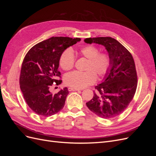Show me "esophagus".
I'll return each instance as SVG.
<instances>
[{"mask_svg":"<svg viewBox=\"0 0 156 156\" xmlns=\"http://www.w3.org/2000/svg\"><path fill=\"white\" fill-rule=\"evenodd\" d=\"M68 90L69 91H79V90H80L78 89V88H72V87H69Z\"/></svg>","mask_w":156,"mask_h":156,"instance_id":"34e87169","label":"esophagus"}]
</instances>
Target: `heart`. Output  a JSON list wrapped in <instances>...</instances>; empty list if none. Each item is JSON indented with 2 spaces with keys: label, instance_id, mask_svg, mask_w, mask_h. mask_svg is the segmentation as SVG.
Instances as JSON below:
<instances>
[{
  "label": "heart",
  "instance_id": "1",
  "mask_svg": "<svg viewBox=\"0 0 156 156\" xmlns=\"http://www.w3.org/2000/svg\"><path fill=\"white\" fill-rule=\"evenodd\" d=\"M78 54L87 59L84 72H73L65 75L64 81L67 86L74 88H83L96 81V77L101 79L108 73L112 60L105 52H100L97 47L88 45L80 48ZM75 64V57L69 49L64 50L60 56L59 65L64 71L72 69Z\"/></svg>",
  "mask_w": 156,
  "mask_h": 156
}]
</instances>
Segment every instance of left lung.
Returning a JSON list of instances; mask_svg holds the SVG:
<instances>
[{"mask_svg": "<svg viewBox=\"0 0 156 156\" xmlns=\"http://www.w3.org/2000/svg\"><path fill=\"white\" fill-rule=\"evenodd\" d=\"M87 44L96 43L105 47L112 63L105 81L95 87L88 108L102 119L120 115L133 100L137 87V75L133 56L119 41L111 37H89Z\"/></svg>", "mask_w": 156, "mask_h": 156, "instance_id": "1", "label": "left lung"}]
</instances>
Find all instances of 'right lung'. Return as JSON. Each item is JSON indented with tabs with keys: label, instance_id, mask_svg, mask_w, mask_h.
<instances>
[{
	"label": "right lung",
	"instance_id": "right-lung-1",
	"mask_svg": "<svg viewBox=\"0 0 156 156\" xmlns=\"http://www.w3.org/2000/svg\"><path fill=\"white\" fill-rule=\"evenodd\" d=\"M80 40L79 37H52L33 46L25 55L21 65L20 88L27 105L37 115L50 116L63 108L68 88L52 94L50 88L62 83L58 70L60 55Z\"/></svg>",
	"mask_w": 156,
	"mask_h": 156
}]
</instances>
